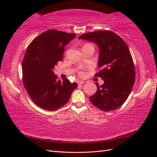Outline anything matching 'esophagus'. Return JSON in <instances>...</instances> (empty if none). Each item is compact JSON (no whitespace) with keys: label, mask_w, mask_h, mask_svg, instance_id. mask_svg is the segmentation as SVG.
Segmentation results:
<instances>
[{"label":"esophagus","mask_w":157,"mask_h":157,"mask_svg":"<svg viewBox=\"0 0 157 157\" xmlns=\"http://www.w3.org/2000/svg\"><path fill=\"white\" fill-rule=\"evenodd\" d=\"M85 82L84 81H78V85H81V84H84Z\"/></svg>","instance_id":"1"}]
</instances>
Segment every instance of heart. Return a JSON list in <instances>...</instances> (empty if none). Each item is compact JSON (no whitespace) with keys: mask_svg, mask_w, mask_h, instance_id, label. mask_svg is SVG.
Masks as SVG:
<instances>
[{"mask_svg":"<svg viewBox=\"0 0 157 157\" xmlns=\"http://www.w3.org/2000/svg\"><path fill=\"white\" fill-rule=\"evenodd\" d=\"M79 75H80V76H83L84 74V73H83V72H79Z\"/></svg>","mask_w":157,"mask_h":157,"instance_id":"b5f03b06","label":"heart"}]
</instances>
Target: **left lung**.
Segmentation results:
<instances>
[{
    "label": "left lung",
    "instance_id": "1",
    "mask_svg": "<svg viewBox=\"0 0 157 157\" xmlns=\"http://www.w3.org/2000/svg\"><path fill=\"white\" fill-rule=\"evenodd\" d=\"M79 39L87 40L99 46L98 68L95 74L105 83H96L97 92L90 96L92 104L103 111L120 107L131 92L136 79L134 61L128 46L115 33L99 30L82 35Z\"/></svg>",
    "mask_w": 157,
    "mask_h": 157
}]
</instances>
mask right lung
Here are the masks:
<instances>
[{
  "instance_id": "right-lung-1",
  "label": "right lung",
  "mask_w": 157,
  "mask_h": 157,
  "mask_svg": "<svg viewBox=\"0 0 157 157\" xmlns=\"http://www.w3.org/2000/svg\"><path fill=\"white\" fill-rule=\"evenodd\" d=\"M75 34L49 29L28 46L22 62L23 84L32 101L39 107L55 111L69 101L78 87L67 78L58 80L53 69L62 61L65 46Z\"/></svg>"
}]
</instances>
